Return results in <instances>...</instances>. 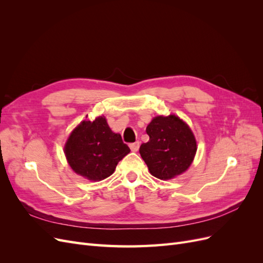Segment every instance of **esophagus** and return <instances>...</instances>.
Listing matches in <instances>:
<instances>
[{
    "instance_id": "esophagus-1",
    "label": "esophagus",
    "mask_w": 263,
    "mask_h": 263,
    "mask_svg": "<svg viewBox=\"0 0 263 263\" xmlns=\"http://www.w3.org/2000/svg\"><path fill=\"white\" fill-rule=\"evenodd\" d=\"M139 146H140V142L139 141H135V142H133V144L129 145L130 150L134 151V153H136V151L139 149Z\"/></svg>"
}]
</instances>
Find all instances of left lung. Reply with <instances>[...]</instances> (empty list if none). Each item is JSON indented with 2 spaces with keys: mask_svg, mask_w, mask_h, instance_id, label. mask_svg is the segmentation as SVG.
I'll return each mask as SVG.
<instances>
[{
  "mask_svg": "<svg viewBox=\"0 0 263 263\" xmlns=\"http://www.w3.org/2000/svg\"><path fill=\"white\" fill-rule=\"evenodd\" d=\"M148 142L139 153L150 173L169 180L187 170L196 153V141L190 127L176 115L157 116L147 126Z\"/></svg>",
  "mask_w": 263,
  "mask_h": 263,
  "instance_id": "1",
  "label": "left lung"
}]
</instances>
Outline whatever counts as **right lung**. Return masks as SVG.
I'll list each match as a JSON object with an SVG mask.
<instances>
[{"instance_id": "1", "label": "right lung", "mask_w": 263, "mask_h": 263, "mask_svg": "<svg viewBox=\"0 0 263 263\" xmlns=\"http://www.w3.org/2000/svg\"><path fill=\"white\" fill-rule=\"evenodd\" d=\"M122 136L108 127L104 117L83 121L71 133L65 146L72 170L91 181H101L115 171L117 163L129 154Z\"/></svg>"}]
</instances>
